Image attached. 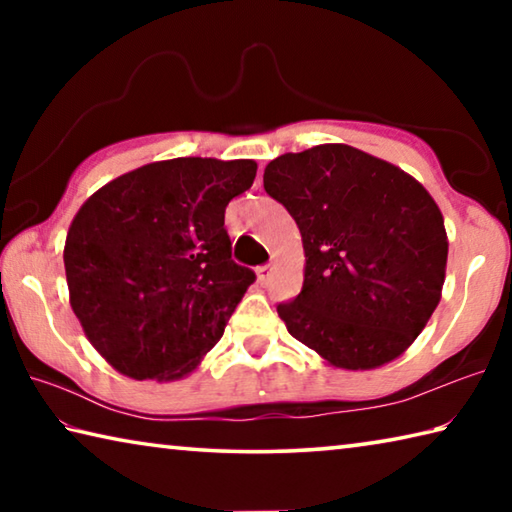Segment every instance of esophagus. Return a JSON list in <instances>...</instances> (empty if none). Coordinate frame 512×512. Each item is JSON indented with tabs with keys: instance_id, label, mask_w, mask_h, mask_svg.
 Returning a JSON list of instances; mask_svg holds the SVG:
<instances>
[{
	"instance_id": "esophagus-1",
	"label": "esophagus",
	"mask_w": 512,
	"mask_h": 512,
	"mask_svg": "<svg viewBox=\"0 0 512 512\" xmlns=\"http://www.w3.org/2000/svg\"><path fill=\"white\" fill-rule=\"evenodd\" d=\"M271 273H273V266H271V264L257 266V280L262 282V284H266L268 280H271Z\"/></svg>"
}]
</instances>
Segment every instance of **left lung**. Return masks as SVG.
Wrapping results in <instances>:
<instances>
[{
    "label": "left lung",
    "instance_id": "1",
    "mask_svg": "<svg viewBox=\"0 0 512 512\" xmlns=\"http://www.w3.org/2000/svg\"><path fill=\"white\" fill-rule=\"evenodd\" d=\"M264 189L287 207L305 248L302 291L277 305L293 339L336 368L400 357L445 282V221L427 189L348 144L280 155Z\"/></svg>",
    "mask_w": 512,
    "mask_h": 512
}]
</instances>
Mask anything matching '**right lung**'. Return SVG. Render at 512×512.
<instances>
[{"mask_svg":"<svg viewBox=\"0 0 512 512\" xmlns=\"http://www.w3.org/2000/svg\"><path fill=\"white\" fill-rule=\"evenodd\" d=\"M253 160L176 158L124 173L69 225V302L90 343L121 375L192 372L255 282L232 259L225 207L250 189Z\"/></svg>","mask_w":512,"mask_h":512,"instance_id":"1","label":"right lung"}]
</instances>
